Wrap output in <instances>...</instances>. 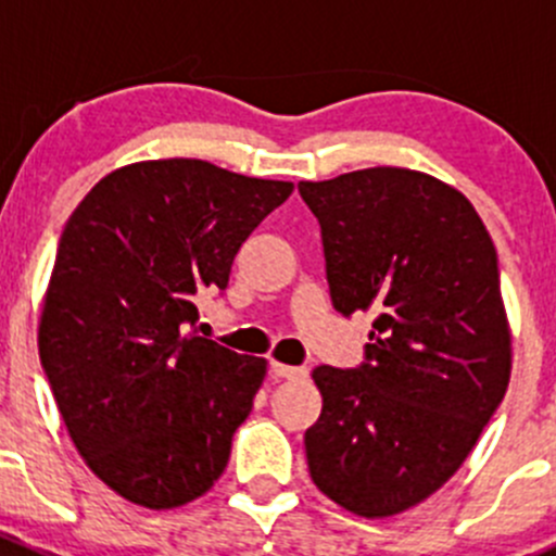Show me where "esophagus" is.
<instances>
[{"label": "esophagus", "instance_id": "34e87169", "mask_svg": "<svg viewBox=\"0 0 556 556\" xmlns=\"http://www.w3.org/2000/svg\"><path fill=\"white\" fill-rule=\"evenodd\" d=\"M271 377L274 379H304L306 374V368L304 366H285V363H277V361H271Z\"/></svg>", "mask_w": 556, "mask_h": 556}]
</instances>
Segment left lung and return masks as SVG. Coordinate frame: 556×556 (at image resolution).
Returning <instances> with one entry per match:
<instances>
[{"label": "left lung", "mask_w": 556, "mask_h": 556, "mask_svg": "<svg viewBox=\"0 0 556 556\" xmlns=\"http://www.w3.org/2000/svg\"><path fill=\"white\" fill-rule=\"evenodd\" d=\"M299 193L319 223L336 312L377 314L366 363L312 371V481L357 517H392L457 473L506 395L495 244L473 204L422 172L374 166Z\"/></svg>", "instance_id": "1"}]
</instances>
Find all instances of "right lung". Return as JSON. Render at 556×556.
<instances>
[{
	"mask_svg": "<svg viewBox=\"0 0 556 556\" xmlns=\"http://www.w3.org/2000/svg\"><path fill=\"white\" fill-rule=\"evenodd\" d=\"M290 193L210 161H142L99 179L66 220L39 361L77 452L126 501L185 506L226 470L266 361L188 328Z\"/></svg>",
	"mask_w": 556,
	"mask_h": 556,
	"instance_id": "right-lung-1",
	"label": "right lung"
}]
</instances>
